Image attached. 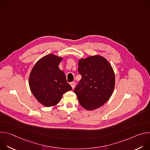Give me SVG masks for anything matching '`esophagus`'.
<instances>
[{"label": "esophagus", "instance_id": "esophagus-1", "mask_svg": "<svg viewBox=\"0 0 150 150\" xmlns=\"http://www.w3.org/2000/svg\"><path fill=\"white\" fill-rule=\"evenodd\" d=\"M70 85H71L72 88L74 89L75 86V82H70Z\"/></svg>", "mask_w": 150, "mask_h": 150}]
</instances>
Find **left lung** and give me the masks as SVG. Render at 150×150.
<instances>
[{"instance_id":"1","label":"left lung","mask_w":150,"mask_h":150,"mask_svg":"<svg viewBox=\"0 0 150 150\" xmlns=\"http://www.w3.org/2000/svg\"><path fill=\"white\" fill-rule=\"evenodd\" d=\"M78 63V71L82 78L74 93L84 109H96L108 101L113 94L114 71L109 62L98 55L81 59Z\"/></svg>"}]
</instances>
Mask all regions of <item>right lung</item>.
I'll return each instance as SVG.
<instances>
[{
	"instance_id": "1",
	"label": "right lung",
	"mask_w": 150,
	"mask_h": 150,
	"mask_svg": "<svg viewBox=\"0 0 150 150\" xmlns=\"http://www.w3.org/2000/svg\"><path fill=\"white\" fill-rule=\"evenodd\" d=\"M62 60L54 54H47L35 63L30 75L29 85L33 94L46 107L56 105L64 93L72 90L65 73L59 68Z\"/></svg>"
}]
</instances>
